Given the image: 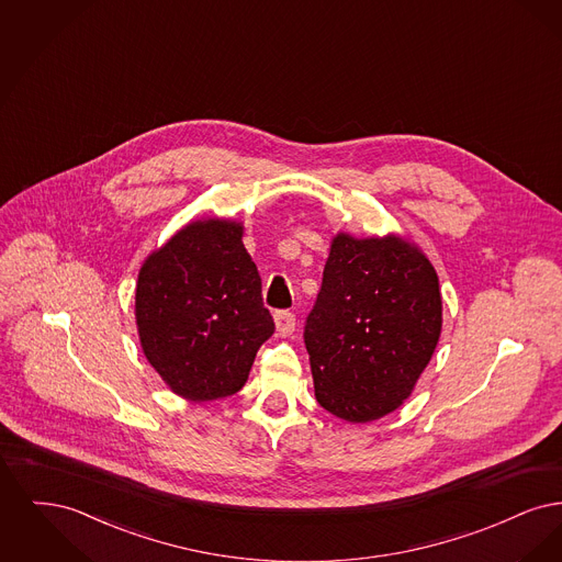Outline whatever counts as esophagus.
Listing matches in <instances>:
<instances>
[{"label":"esophagus","instance_id":"1","mask_svg":"<svg viewBox=\"0 0 562 562\" xmlns=\"http://www.w3.org/2000/svg\"><path fill=\"white\" fill-rule=\"evenodd\" d=\"M273 322H276V333L280 337H286V335H291L294 330V314L286 312V310L276 312L273 314Z\"/></svg>","mask_w":562,"mask_h":562}]
</instances>
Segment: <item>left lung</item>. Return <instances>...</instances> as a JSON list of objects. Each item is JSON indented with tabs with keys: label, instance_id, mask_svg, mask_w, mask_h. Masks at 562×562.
<instances>
[{
	"label": "left lung",
	"instance_id": "left-lung-1",
	"mask_svg": "<svg viewBox=\"0 0 562 562\" xmlns=\"http://www.w3.org/2000/svg\"><path fill=\"white\" fill-rule=\"evenodd\" d=\"M440 330L438 276L417 244L339 232L303 335L316 401L349 424L390 415L413 394Z\"/></svg>",
	"mask_w": 562,
	"mask_h": 562
}]
</instances>
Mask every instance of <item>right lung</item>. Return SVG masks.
Here are the masks:
<instances>
[{
	"mask_svg": "<svg viewBox=\"0 0 562 562\" xmlns=\"http://www.w3.org/2000/svg\"><path fill=\"white\" fill-rule=\"evenodd\" d=\"M244 225L200 218L154 250L138 271L134 316L145 358L181 398L240 392L273 335Z\"/></svg>",
	"mask_w": 562,
	"mask_h": 562,
	"instance_id": "obj_1",
	"label": "right lung"
}]
</instances>
